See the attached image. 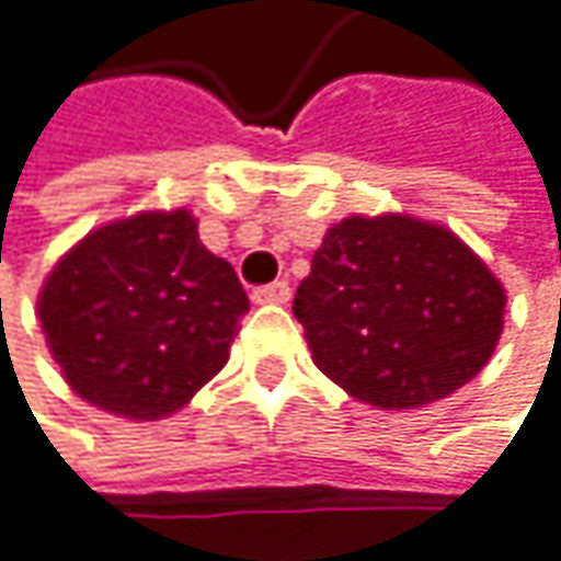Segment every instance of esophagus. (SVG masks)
Segmentation results:
<instances>
[{
    "label": "esophagus",
    "mask_w": 561,
    "mask_h": 561,
    "mask_svg": "<svg viewBox=\"0 0 561 561\" xmlns=\"http://www.w3.org/2000/svg\"><path fill=\"white\" fill-rule=\"evenodd\" d=\"M289 299H293L289 283H268V286L252 289V302L255 306H286Z\"/></svg>",
    "instance_id": "esophagus-1"
}]
</instances>
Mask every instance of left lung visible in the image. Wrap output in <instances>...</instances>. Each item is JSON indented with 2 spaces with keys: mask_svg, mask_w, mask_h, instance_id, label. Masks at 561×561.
Segmentation results:
<instances>
[{
  "mask_svg": "<svg viewBox=\"0 0 561 561\" xmlns=\"http://www.w3.org/2000/svg\"><path fill=\"white\" fill-rule=\"evenodd\" d=\"M293 312L322 375L378 411H411L486 368L506 289L447 226L348 216L325 232Z\"/></svg>",
  "mask_w": 561,
  "mask_h": 561,
  "instance_id": "8db88e82",
  "label": "left lung"
}]
</instances>
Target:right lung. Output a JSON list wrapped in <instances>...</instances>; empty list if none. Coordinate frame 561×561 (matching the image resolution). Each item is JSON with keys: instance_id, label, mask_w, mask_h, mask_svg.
Listing matches in <instances>:
<instances>
[{"instance_id": "add662e5", "label": "right lung", "mask_w": 561, "mask_h": 561, "mask_svg": "<svg viewBox=\"0 0 561 561\" xmlns=\"http://www.w3.org/2000/svg\"><path fill=\"white\" fill-rule=\"evenodd\" d=\"M249 299L186 209L91 229L48 272L38 322L68 388L88 404L160 421L229 362Z\"/></svg>"}]
</instances>
